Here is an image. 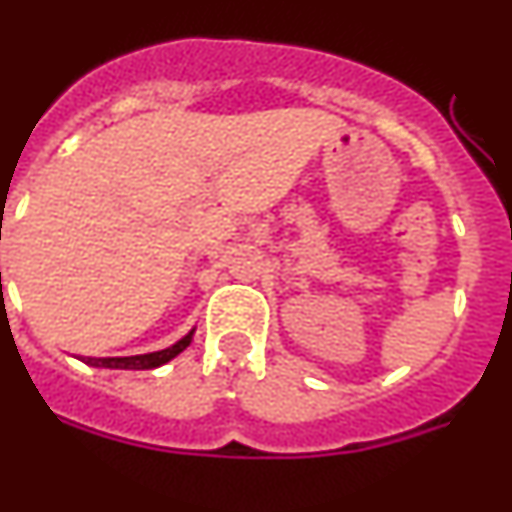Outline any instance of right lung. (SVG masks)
Listing matches in <instances>:
<instances>
[{
	"label": "right lung",
	"mask_w": 512,
	"mask_h": 512,
	"mask_svg": "<svg viewBox=\"0 0 512 512\" xmlns=\"http://www.w3.org/2000/svg\"><path fill=\"white\" fill-rule=\"evenodd\" d=\"M192 335H195V327H192V330L187 332L182 340H177L172 347H165V350H157V352H145V355H127V357H84V355H77V357L82 362H87L89 367H107V370H152V367L165 365V362H170L172 357L180 355V352L185 350V347L192 342Z\"/></svg>",
	"instance_id": "add662e5"
}]
</instances>
